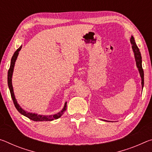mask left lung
Listing matches in <instances>:
<instances>
[{"instance_id": "8db88e82", "label": "left lung", "mask_w": 152, "mask_h": 152, "mask_svg": "<svg viewBox=\"0 0 152 152\" xmlns=\"http://www.w3.org/2000/svg\"><path fill=\"white\" fill-rule=\"evenodd\" d=\"M130 42L131 44H132V50L133 53H134V56H135V60L136 61V66H137V68H138L139 72H140L141 78V87H142V89L143 88L144 85V74H143V70L142 68V60H141V53L140 51V50L137 47V44L135 42L134 37L132 36L130 39Z\"/></svg>"}]
</instances>
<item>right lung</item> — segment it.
Masks as SVG:
<instances>
[{
	"mask_svg": "<svg viewBox=\"0 0 152 152\" xmlns=\"http://www.w3.org/2000/svg\"><path fill=\"white\" fill-rule=\"evenodd\" d=\"M21 48H22V45H20V47L17 49V51L14 53V54L11 58V66H10V68L8 71V86H9V88L10 90V92H11L12 99V101H13L15 107H16V109H17L18 111L20 113V114L24 115L25 117H27V118H29V119H30L31 120L34 121H53L54 119H58V118H60L61 115L64 114V113L66 110L67 102H65L63 109L62 110H61V111L56 113L55 115H38L37 113H33L26 111V110H25L23 109H22V107L18 104L17 99H15V96L13 91V87H12V73H13V70H14L15 61L17 60V56L19 55V51L21 50Z\"/></svg>",
	"mask_w": 152,
	"mask_h": 152,
	"instance_id": "1",
	"label": "right lung"
}]
</instances>
